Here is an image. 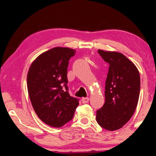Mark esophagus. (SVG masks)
<instances>
[{
	"label": "esophagus",
	"instance_id": "esophagus-1",
	"mask_svg": "<svg viewBox=\"0 0 156 156\" xmlns=\"http://www.w3.org/2000/svg\"><path fill=\"white\" fill-rule=\"evenodd\" d=\"M89 98H88V97H85V98H82V102L84 103H86L89 101Z\"/></svg>",
	"mask_w": 156,
	"mask_h": 156
}]
</instances>
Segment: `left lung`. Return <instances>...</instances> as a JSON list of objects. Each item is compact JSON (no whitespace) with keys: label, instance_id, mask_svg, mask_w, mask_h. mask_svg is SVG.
<instances>
[{"label":"left lung","instance_id":"obj_1","mask_svg":"<svg viewBox=\"0 0 156 156\" xmlns=\"http://www.w3.org/2000/svg\"><path fill=\"white\" fill-rule=\"evenodd\" d=\"M76 50L56 47L39 55L27 75L28 92L34 110L43 122L62 127L73 119L79 105L67 87L69 60Z\"/></svg>","mask_w":156,"mask_h":156}]
</instances>
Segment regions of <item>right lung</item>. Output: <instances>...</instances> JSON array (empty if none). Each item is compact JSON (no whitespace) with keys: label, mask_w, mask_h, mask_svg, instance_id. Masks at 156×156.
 <instances>
[{"label":"right lung","mask_w":156,"mask_h":156,"mask_svg":"<svg viewBox=\"0 0 156 156\" xmlns=\"http://www.w3.org/2000/svg\"><path fill=\"white\" fill-rule=\"evenodd\" d=\"M107 52L103 51L106 56ZM105 58L109 68L105 87V103L97 111L98 123L113 131L122 128L135 112L140 92V76L136 67L126 57Z\"/></svg>","instance_id":"add662e5"}]
</instances>
